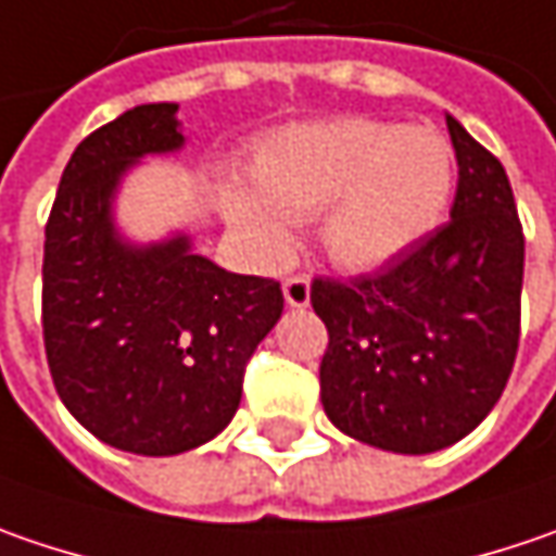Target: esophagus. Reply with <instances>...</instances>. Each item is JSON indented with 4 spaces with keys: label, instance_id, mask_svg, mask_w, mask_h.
Segmentation results:
<instances>
[{
    "label": "esophagus",
    "instance_id": "1",
    "mask_svg": "<svg viewBox=\"0 0 556 556\" xmlns=\"http://www.w3.org/2000/svg\"><path fill=\"white\" fill-rule=\"evenodd\" d=\"M285 303L291 309H306L309 306V278L306 275H293L285 281Z\"/></svg>",
    "mask_w": 556,
    "mask_h": 556
}]
</instances>
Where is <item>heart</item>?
I'll list each match as a JSON object with an SVG mask.
<instances>
[{
    "label": "heart",
    "mask_w": 556,
    "mask_h": 556,
    "mask_svg": "<svg viewBox=\"0 0 556 556\" xmlns=\"http://www.w3.org/2000/svg\"><path fill=\"white\" fill-rule=\"evenodd\" d=\"M457 175L441 130L366 115L291 125L265 140L253 186L225 181L218 203L247 247L275 263L291 225L319 218V243L344 271H378L438 228Z\"/></svg>",
    "instance_id": "b5f03b06"
}]
</instances>
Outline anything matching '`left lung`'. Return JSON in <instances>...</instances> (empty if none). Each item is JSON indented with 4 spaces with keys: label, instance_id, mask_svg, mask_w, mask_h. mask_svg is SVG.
Wrapping results in <instances>:
<instances>
[{
    "label": "left lung",
    "instance_id": "1",
    "mask_svg": "<svg viewBox=\"0 0 556 556\" xmlns=\"http://www.w3.org/2000/svg\"><path fill=\"white\" fill-rule=\"evenodd\" d=\"M457 153L451 222L378 275L316 278L328 328L321 406L391 454H434L501 401L519 348L526 240L504 165L447 115Z\"/></svg>",
    "mask_w": 556,
    "mask_h": 556
}]
</instances>
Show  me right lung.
<instances>
[{
  "instance_id": "obj_1",
  "label": "right lung",
  "mask_w": 556,
  "mask_h": 556,
  "mask_svg": "<svg viewBox=\"0 0 556 556\" xmlns=\"http://www.w3.org/2000/svg\"><path fill=\"white\" fill-rule=\"evenodd\" d=\"M178 102L127 109L68 159L46 222L42 341L55 391L99 441L175 457L235 419L243 366L285 309L281 285L235 275L175 231L134 243L115 197L147 155L178 153Z\"/></svg>"
}]
</instances>
